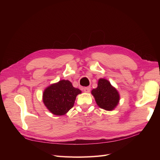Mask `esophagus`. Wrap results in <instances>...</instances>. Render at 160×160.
<instances>
[{"instance_id": "obj_1", "label": "esophagus", "mask_w": 160, "mask_h": 160, "mask_svg": "<svg viewBox=\"0 0 160 160\" xmlns=\"http://www.w3.org/2000/svg\"><path fill=\"white\" fill-rule=\"evenodd\" d=\"M83 90H84L85 93H89L90 91H91V88H89V87H87V88H85L83 89Z\"/></svg>"}]
</instances>
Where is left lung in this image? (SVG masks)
Here are the masks:
<instances>
[{"label": "left lung", "mask_w": 160, "mask_h": 160, "mask_svg": "<svg viewBox=\"0 0 160 160\" xmlns=\"http://www.w3.org/2000/svg\"><path fill=\"white\" fill-rule=\"evenodd\" d=\"M91 94L94 97L97 105L106 111H113L119 102L118 91L108 80L103 78L98 80V88L91 91Z\"/></svg>", "instance_id": "1"}]
</instances>
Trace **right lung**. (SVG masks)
<instances>
[{
	"instance_id": "add662e5",
	"label": "right lung",
	"mask_w": 160,
	"mask_h": 160,
	"mask_svg": "<svg viewBox=\"0 0 160 160\" xmlns=\"http://www.w3.org/2000/svg\"><path fill=\"white\" fill-rule=\"evenodd\" d=\"M81 91L69 80H61L48 86L42 93V101L51 113L64 115L73 107L76 97Z\"/></svg>"
}]
</instances>
